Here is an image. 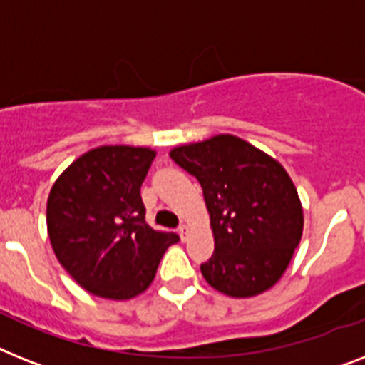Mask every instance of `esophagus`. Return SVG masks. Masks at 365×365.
Returning <instances> with one entry per match:
<instances>
[{"instance_id": "esophagus-1", "label": "esophagus", "mask_w": 365, "mask_h": 365, "mask_svg": "<svg viewBox=\"0 0 365 365\" xmlns=\"http://www.w3.org/2000/svg\"><path fill=\"white\" fill-rule=\"evenodd\" d=\"M179 235H180V240H185L186 235H188V227H186V225H180V227H179Z\"/></svg>"}]
</instances>
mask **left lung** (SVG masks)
<instances>
[{
  "label": "left lung",
  "instance_id": "left-lung-1",
  "mask_svg": "<svg viewBox=\"0 0 365 365\" xmlns=\"http://www.w3.org/2000/svg\"><path fill=\"white\" fill-rule=\"evenodd\" d=\"M170 156L200 180L209 209L215 254L201 264L203 278L235 298L272 287L304 227L302 205L287 171L231 134L177 147Z\"/></svg>",
  "mask_w": 365,
  "mask_h": 365
}]
</instances>
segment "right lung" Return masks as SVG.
I'll return each instance as SVG.
<instances>
[{
  "label": "right lung",
  "instance_id": "1",
  "mask_svg": "<svg viewBox=\"0 0 365 365\" xmlns=\"http://www.w3.org/2000/svg\"><path fill=\"white\" fill-rule=\"evenodd\" d=\"M155 150L104 145L72 162L46 207L50 242L63 269L91 294L126 300L155 279L177 233L145 222L141 182Z\"/></svg>",
  "mask_w": 365,
  "mask_h": 365
}]
</instances>
